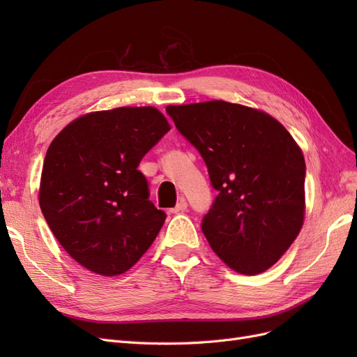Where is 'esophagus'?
I'll return each instance as SVG.
<instances>
[{
	"instance_id": "1",
	"label": "esophagus",
	"mask_w": 357,
	"mask_h": 357,
	"mask_svg": "<svg viewBox=\"0 0 357 357\" xmlns=\"http://www.w3.org/2000/svg\"><path fill=\"white\" fill-rule=\"evenodd\" d=\"M186 210H188V202H186V199H185V198H181V199L177 202L176 207L169 210V213H172V214H178V213H183V211H186Z\"/></svg>"
}]
</instances>
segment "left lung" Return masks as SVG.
Here are the masks:
<instances>
[{"label": "left lung", "instance_id": "8db88e82", "mask_svg": "<svg viewBox=\"0 0 357 357\" xmlns=\"http://www.w3.org/2000/svg\"><path fill=\"white\" fill-rule=\"evenodd\" d=\"M167 113L219 190L201 225L213 252L236 273H265L304 225L301 147L277 119L247 105L214 100L168 105Z\"/></svg>", "mask_w": 357, "mask_h": 357}]
</instances>
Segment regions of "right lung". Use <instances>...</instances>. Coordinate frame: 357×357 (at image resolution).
I'll use <instances>...</instances> for the list:
<instances>
[{"label": "right lung", "instance_id": "add662e5", "mask_svg": "<svg viewBox=\"0 0 357 357\" xmlns=\"http://www.w3.org/2000/svg\"><path fill=\"white\" fill-rule=\"evenodd\" d=\"M169 129L155 107H117L74 119L50 143L40 208L66 252L93 274L126 273L164 225L137 168Z\"/></svg>", "mask_w": 357, "mask_h": 357}]
</instances>
